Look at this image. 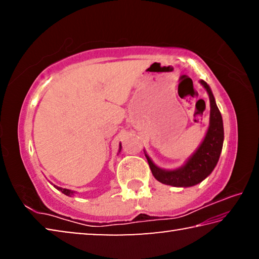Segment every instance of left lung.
Instances as JSON below:
<instances>
[{"label":"left lung","instance_id":"left-lung-1","mask_svg":"<svg viewBox=\"0 0 259 259\" xmlns=\"http://www.w3.org/2000/svg\"><path fill=\"white\" fill-rule=\"evenodd\" d=\"M209 95L210 100V121L209 128L203 142L194 152V154L188 157L186 163L181 168L175 170H164L153 163L150 156L145 154L148 164L152 170L153 176L165 185L176 187L194 186L207 178L216 166L221 156L223 142H224V126H223L222 114L214 102L211 89L203 80L200 81Z\"/></svg>","mask_w":259,"mask_h":259}]
</instances>
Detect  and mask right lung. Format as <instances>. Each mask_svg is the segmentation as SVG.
<instances>
[{
	"label": "right lung",
	"instance_id": "obj_1",
	"mask_svg": "<svg viewBox=\"0 0 259 259\" xmlns=\"http://www.w3.org/2000/svg\"><path fill=\"white\" fill-rule=\"evenodd\" d=\"M120 151H121V145H120ZM57 190H59L61 193H64L65 195H69L71 196L72 194H74V192L71 191V190H67V188H61V187H58V186H55Z\"/></svg>",
	"mask_w": 259,
	"mask_h": 259
}]
</instances>
